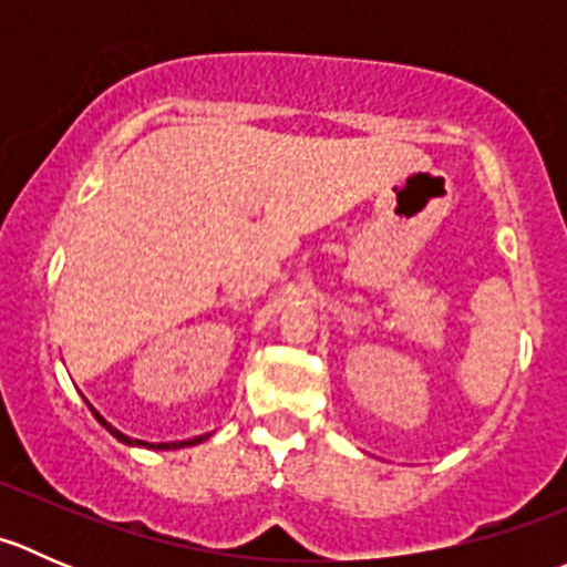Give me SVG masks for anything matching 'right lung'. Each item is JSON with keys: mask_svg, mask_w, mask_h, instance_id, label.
Masks as SVG:
<instances>
[{"mask_svg": "<svg viewBox=\"0 0 567 567\" xmlns=\"http://www.w3.org/2000/svg\"><path fill=\"white\" fill-rule=\"evenodd\" d=\"M95 416H99V422H101V425H104V427H106V431H109V433H112V436H114V439H117V442H123V444H145V442H140V439H136V442H131V439H128V436H125V433H120V431H117V427H112V425H109V422L104 420V416H101V414H99V411H95ZM203 439H205V436H197V439H188V442H173V444H153V450H177V447H186V444H197V442H203ZM145 447H151V444H145Z\"/></svg>", "mask_w": 567, "mask_h": 567, "instance_id": "1", "label": "right lung"}]
</instances>
